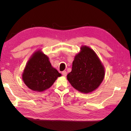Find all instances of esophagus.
<instances>
[{"instance_id":"obj_1","label":"esophagus","mask_w":131,"mask_h":131,"mask_svg":"<svg viewBox=\"0 0 131 131\" xmlns=\"http://www.w3.org/2000/svg\"><path fill=\"white\" fill-rule=\"evenodd\" d=\"M62 74L64 77H66L67 75V72H66V71H63V72H62Z\"/></svg>"}]
</instances>
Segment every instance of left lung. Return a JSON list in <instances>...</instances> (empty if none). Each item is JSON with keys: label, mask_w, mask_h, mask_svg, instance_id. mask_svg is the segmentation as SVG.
I'll list each match as a JSON object with an SVG mask.
<instances>
[{"label": "left lung", "mask_w": 131, "mask_h": 131, "mask_svg": "<svg viewBox=\"0 0 131 131\" xmlns=\"http://www.w3.org/2000/svg\"><path fill=\"white\" fill-rule=\"evenodd\" d=\"M104 76L105 68L96 52L89 46H82L67 75L70 84L79 92L89 93L100 86Z\"/></svg>", "instance_id": "obj_1"}]
</instances>
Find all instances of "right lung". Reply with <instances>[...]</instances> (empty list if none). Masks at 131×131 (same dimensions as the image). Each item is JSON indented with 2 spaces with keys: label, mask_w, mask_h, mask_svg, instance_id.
<instances>
[{
  "label": "right lung",
  "mask_w": 131,
  "mask_h": 131,
  "mask_svg": "<svg viewBox=\"0 0 131 131\" xmlns=\"http://www.w3.org/2000/svg\"><path fill=\"white\" fill-rule=\"evenodd\" d=\"M22 76L28 88L40 92L49 89L61 74L51 66L49 57L39 50L28 61Z\"/></svg>",
  "instance_id": "1"
}]
</instances>
